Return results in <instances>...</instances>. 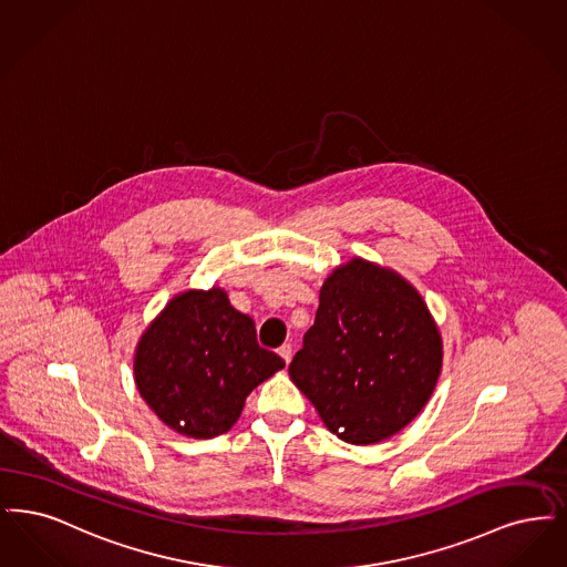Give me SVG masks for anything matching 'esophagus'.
I'll return each instance as SVG.
<instances>
[{"label": "esophagus", "mask_w": 567, "mask_h": 567, "mask_svg": "<svg viewBox=\"0 0 567 567\" xmlns=\"http://www.w3.org/2000/svg\"><path fill=\"white\" fill-rule=\"evenodd\" d=\"M277 353H279V355L284 358V362L288 364V362L292 360V346H290V343H284V346L277 349Z\"/></svg>", "instance_id": "obj_1"}]
</instances>
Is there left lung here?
<instances>
[{"label":"left lung","mask_w":567,"mask_h":567,"mask_svg":"<svg viewBox=\"0 0 567 567\" xmlns=\"http://www.w3.org/2000/svg\"><path fill=\"white\" fill-rule=\"evenodd\" d=\"M443 341L417 290L355 258L332 272L290 364L296 388L341 441H385L434 392Z\"/></svg>","instance_id":"obj_1"}]
</instances>
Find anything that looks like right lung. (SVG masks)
I'll return each instance as SVG.
<instances>
[{
  "instance_id": "add662e5",
  "label": "right lung",
  "mask_w": 567,
  "mask_h": 567,
  "mask_svg": "<svg viewBox=\"0 0 567 567\" xmlns=\"http://www.w3.org/2000/svg\"><path fill=\"white\" fill-rule=\"evenodd\" d=\"M284 367L258 346L254 320L212 288L173 298L144 332L133 370L140 394L165 425L214 439L233 427L249 392Z\"/></svg>"
}]
</instances>
